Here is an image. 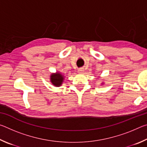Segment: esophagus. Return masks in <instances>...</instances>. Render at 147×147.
Wrapping results in <instances>:
<instances>
[{
  "mask_svg": "<svg viewBox=\"0 0 147 147\" xmlns=\"http://www.w3.org/2000/svg\"><path fill=\"white\" fill-rule=\"evenodd\" d=\"M84 71V69L83 68H80L78 70V72L79 73H83Z\"/></svg>",
  "mask_w": 147,
  "mask_h": 147,
  "instance_id": "esophagus-1",
  "label": "esophagus"
}]
</instances>
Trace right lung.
Listing matches in <instances>:
<instances>
[{"instance_id": "obj_1", "label": "right lung", "mask_w": 147, "mask_h": 147, "mask_svg": "<svg viewBox=\"0 0 147 147\" xmlns=\"http://www.w3.org/2000/svg\"><path fill=\"white\" fill-rule=\"evenodd\" d=\"M63 80V74H62L60 73H58V72H57L56 73H53L51 75V82L56 87L61 86Z\"/></svg>"}]
</instances>
